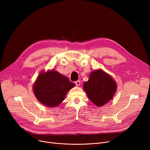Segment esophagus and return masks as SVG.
<instances>
[{"label":"esophagus","mask_w":150,"mask_h":150,"mask_svg":"<svg viewBox=\"0 0 150 150\" xmlns=\"http://www.w3.org/2000/svg\"><path fill=\"white\" fill-rule=\"evenodd\" d=\"M80 84H81V82H80V81H79V80H78V81H75V84H76V86H79L80 85Z\"/></svg>","instance_id":"esophagus-1"}]
</instances>
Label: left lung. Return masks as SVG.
Masks as SVG:
<instances>
[{
    "instance_id": "left-lung-1",
    "label": "left lung",
    "mask_w": 150,
    "mask_h": 150,
    "mask_svg": "<svg viewBox=\"0 0 150 150\" xmlns=\"http://www.w3.org/2000/svg\"><path fill=\"white\" fill-rule=\"evenodd\" d=\"M89 99L97 106H103L111 100L117 90L116 82L103 70L93 71L83 84Z\"/></svg>"
}]
</instances>
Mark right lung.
I'll list each match as a JSON object with an SVG mask.
<instances>
[{"label":"right lung","instance_id":"add662e5","mask_svg":"<svg viewBox=\"0 0 150 150\" xmlns=\"http://www.w3.org/2000/svg\"><path fill=\"white\" fill-rule=\"evenodd\" d=\"M75 86L67 77L52 69L38 75L33 85V92L42 105L53 108L60 105L67 92Z\"/></svg>","mask_w":150,"mask_h":150}]
</instances>
